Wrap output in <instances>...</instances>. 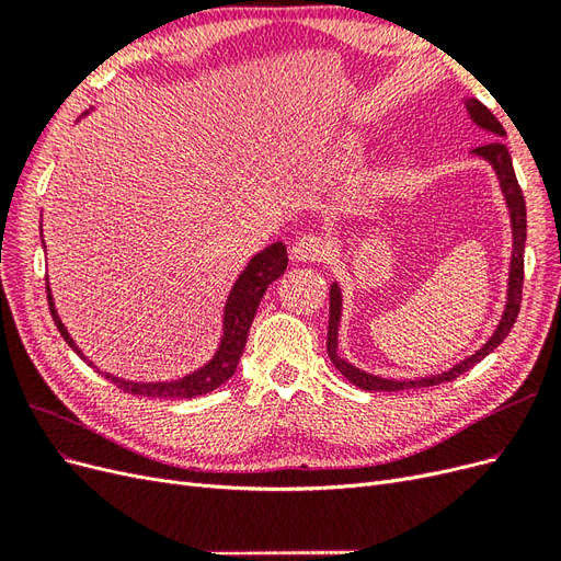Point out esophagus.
<instances>
[{
  "mask_svg": "<svg viewBox=\"0 0 561 561\" xmlns=\"http://www.w3.org/2000/svg\"><path fill=\"white\" fill-rule=\"evenodd\" d=\"M328 250L330 248H328V243H325V239H322V236L304 233L293 243V257L297 262H320V260H325Z\"/></svg>",
  "mask_w": 561,
  "mask_h": 561,
  "instance_id": "34e87169",
  "label": "esophagus"
}]
</instances>
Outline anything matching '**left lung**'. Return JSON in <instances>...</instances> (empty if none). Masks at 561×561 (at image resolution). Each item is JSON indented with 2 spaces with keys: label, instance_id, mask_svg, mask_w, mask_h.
I'll use <instances>...</instances> for the list:
<instances>
[{
  "label": "left lung",
  "instance_id": "1",
  "mask_svg": "<svg viewBox=\"0 0 561 561\" xmlns=\"http://www.w3.org/2000/svg\"><path fill=\"white\" fill-rule=\"evenodd\" d=\"M466 110L470 114V118L480 128H484L491 138V142H484L482 147H474L472 154L480 157L484 161L491 163L494 173L501 182V192L505 196V206L507 213H511V225H513V257H511V278H507V301H505V311L501 316L499 328L494 330V334L489 336V342L474 351L472 355H468L466 360H461L458 365L449 367L443 375H431V377H421V379H381L375 375H367V371L353 367L351 363H346L342 355L336 353L339 346V320H342V290L339 285L332 283L330 287V328H328V355L330 360L334 363V367L342 371V375L363 390H388V393H396V390H407V388H428V386H437L456 379L458 375H463L472 365H478L482 358L494 351L503 339L511 334L515 320L519 316V307H522V283H524V243H526V203H524V194L519 190V182L515 178V168H513V159L511 151L503 145V126L499 124V118L491 114L480 100L468 98L466 100Z\"/></svg>",
  "mask_w": 561,
  "mask_h": 561
}]
</instances>
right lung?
Masks as SVG:
<instances>
[{
	"instance_id": "1",
	"label": "right lung",
	"mask_w": 561,
	"mask_h": 561,
	"mask_svg": "<svg viewBox=\"0 0 561 561\" xmlns=\"http://www.w3.org/2000/svg\"><path fill=\"white\" fill-rule=\"evenodd\" d=\"M285 268H287V250L283 243H271L268 248L254 254L229 293L227 307H225V334H222V342H219L217 353L213 355L210 363L192 371V375H186L178 381H157V383L126 381V379H118L114 375H107V371H100V375L107 377V381H112L114 386L122 388L124 393H130V396L196 398V396L210 393V390L219 388L233 377L236 365H239L245 342H248V332H250V325L254 320V313H257V307L266 293V287L276 278H280L285 274ZM46 297H48V309H50V316H54L58 332L62 334L65 342L70 344V348L79 355V358L87 360V355L79 351L75 339L70 336V332L65 330L62 320L56 313V304H54V297H50L48 283H46ZM89 365L93 367V363H89Z\"/></svg>"
}]
</instances>
